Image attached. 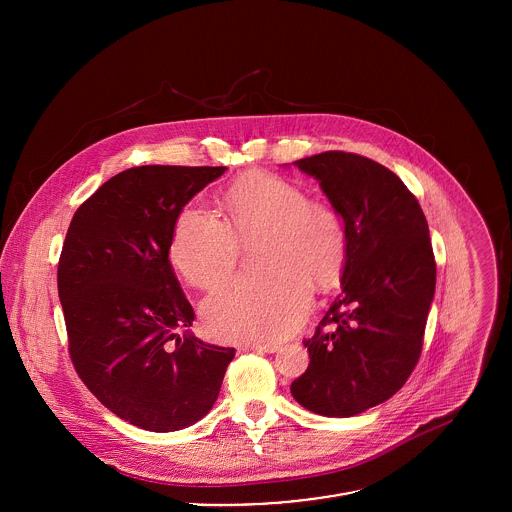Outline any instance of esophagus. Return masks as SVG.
<instances>
[{
    "label": "esophagus",
    "mask_w": 512,
    "mask_h": 512,
    "mask_svg": "<svg viewBox=\"0 0 512 512\" xmlns=\"http://www.w3.org/2000/svg\"><path fill=\"white\" fill-rule=\"evenodd\" d=\"M280 347L276 343H244L240 351H256V353H276Z\"/></svg>",
    "instance_id": "obj_1"
}]
</instances>
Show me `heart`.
Masks as SVG:
<instances>
[{
  "instance_id": "heart-1",
  "label": "heart",
  "mask_w": 512,
  "mask_h": 512,
  "mask_svg": "<svg viewBox=\"0 0 512 512\" xmlns=\"http://www.w3.org/2000/svg\"><path fill=\"white\" fill-rule=\"evenodd\" d=\"M226 220L203 203L181 209L169 258L199 288L228 276L240 238L264 232L262 274L236 276L203 301L209 331L220 341L268 343L290 335L311 307V282L331 286L347 260V230L339 213L292 181L254 173L224 195Z\"/></svg>"
}]
</instances>
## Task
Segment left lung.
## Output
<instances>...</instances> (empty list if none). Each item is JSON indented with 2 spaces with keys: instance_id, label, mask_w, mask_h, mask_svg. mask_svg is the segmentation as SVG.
<instances>
[{
  "instance_id": "1",
  "label": "left lung",
  "mask_w": 512,
  "mask_h": 512,
  "mask_svg": "<svg viewBox=\"0 0 512 512\" xmlns=\"http://www.w3.org/2000/svg\"><path fill=\"white\" fill-rule=\"evenodd\" d=\"M293 165L319 181L349 246L292 396L313 414L351 418L394 396L420 359L436 292L430 228L400 177L368 157L325 151Z\"/></svg>"
}]
</instances>
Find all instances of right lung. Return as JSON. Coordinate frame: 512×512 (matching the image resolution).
I'll list each match as a JSON object with an SVG mask.
<instances>
[{"mask_svg":"<svg viewBox=\"0 0 512 512\" xmlns=\"http://www.w3.org/2000/svg\"><path fill=\"white\" fill-rule=\"evenodd\" d=\"M224 171L126 169L78 207L65 238L57 284L74 368L142 430L177 432L207 416L234 359L185 329L195 311L169 262L181 209Z\"/></svg>","mask_w":512,"mask_h":512,"instance_id":"obj_1","label":"right lung"}]
</instances>
